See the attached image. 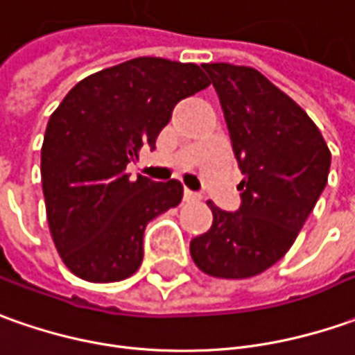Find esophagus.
Instances as JSON below:
<instances>
[{
	"label": "esophagus",
	"instance_id": "34e87169",
	"mask_svg": "<svg viewBox=\"0 0 355 355\" xmlns=\"http://www.w3.org/2000/svg\"><path fill=\"white\" fill-rule=\"evenodd\" d=\"M199 199H201V195L195 193L191 189H185L183 191V201H187V203H193V201H199Z\"/></svg>",
	"mask_w": 355,
	"mask_h": 355
}]
</instances>
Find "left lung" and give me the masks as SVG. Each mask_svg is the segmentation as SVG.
Here are the masks:
<instances>
[{
	"mask_svg": "<svg viewBox=\"0 0 355 355\" xmlns=\"http://www.w3.org/2000/svg\"><path fill=\"white\" fill-rule=\"evenodd\" d=\"M220 99L244 180L239 211H213L189 244L195 266L223 279L272 268L291 248L327 187L330 150L311 116L263 73L227 62L203 64Z\"/></svg>",
	"mask_w": 355,
	"mask_h": 355,
	"instance_id": "left-lung-1",
	"label": "left lung"
}]
</instances>
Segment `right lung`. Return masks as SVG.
<instances>
[{
  "instance_id": "1",
  "label": "right lung",
  "mask_w": 355,
  "mask_h": 355,
  "mask_svg": "<svg viewBox=\"0 0 355 355\" xmlns=\"http://www.w3.org/2000/svg\"><path fill=\"white\" fill-rule=\"evenodd\" d=\"M197 64L140 56L76 83L50 115L40 150L50 234L66 268L92 283L127 279L144 228L180 205L178 180H130L128 162L156 148L173 107L209 85Z\"/></svg>"
}]
</instances>
